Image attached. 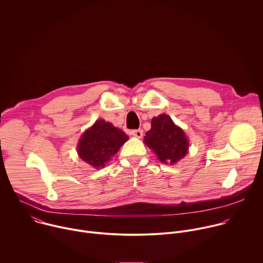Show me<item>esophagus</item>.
Wrapping results in <instances>:
<instances>
[{
	"instance_id": "34e87169",
	"label": "esophagus",
	"mask_w": 263,
	"mask_h": 263,
	"mask_svg": "<svg viewBox=\"0 0 263 263\" xmlns=\"http://www.w3.org/2000/svg\"><path fill=\"white\" fill-rule=\"evenodd\" d=\"M131 135H133L134 137H137V138H141L142 137V134H143V131L141 129H136V130H132L130 132Z\"/></svg>"
}]
</instances>
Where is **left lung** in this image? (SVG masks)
I'll return each instance as SVG.
<instances>
[{"instance_id":"obj_1","label":"left lung","mask_w":263,"mask_h":263,"mask_svg":"<svg viewBox=\"0 0 263 263\" xmlns=\"http://www.w3.org/2000/svg\"><path fill=\"white\" fill-rule=\"evenodd\" d=\"M143 141L166 164H174L182 159L190 146L184 131L164 114L152 119L151 130L145 133Z\"/></svg>"}]
</instances>
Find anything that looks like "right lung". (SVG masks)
Instances as JSON below:
<instances>
[{
	"label": "right lung",
	"instance_id": "right-lung-1",
	"mask_svg": "<svg viewBox=\"0 0 263 263\" xmlns=\"http://www.w3.org/2000/svg\"><path fill=\"white\" fill-rule=\"evenodd\" d=\"M125 132L104 120L97 121L81 136L79 157L95 168H102L128 140Z\"/></svg>",
	"mask_w": 263,
	"mask_h": 263
}]
</instances>
